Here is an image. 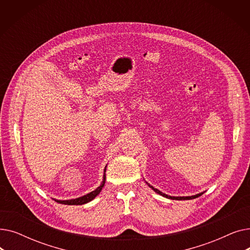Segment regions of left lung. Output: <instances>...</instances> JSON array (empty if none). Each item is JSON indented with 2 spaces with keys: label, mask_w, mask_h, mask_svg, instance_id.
Masks as SVG:
<instances>
[{
  "label": "left lung",
  "mask_w": 250,
  "mask_h": 250,
  "mask_svg": "<svg viewBox=\"0 0 250 250\" xmlns=\"http://www.w3.org/2000/svg\"><path fill=\"white\" fill-rule=\"evenodd\" d=\"M149 187H150L152 189H154V191H155V192L161 194L162 196H165V198L171 199V200H178V201H181V200H192V199H195V198H199V196H201V195L203 194V192H202V193L195 194V195H191V196H170V195H167V194H165V193L161 192L160 190H158L157 188H153V187H151L150 185H149Z\"/></svg>",
  "instance_id": "8db88e82"
}]
</instances>
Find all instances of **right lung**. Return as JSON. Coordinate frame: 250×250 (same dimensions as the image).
Instances as JSON below:
<instances>
[{
	"label": "right lung",
	"instance_id": "obj_1",
	"mask_svg": "<svg viewBox=\"0 0 250 250\" xmlns=\"http://www.w3.org/2000/svg\"><path fill=\"white\" fill-rule=\"evenodd\" d=\"M105 171H106V168L104 169V175H103V181L101 183V186L98 187L95 190L91 191L90 193L84 195V196H81V198H78V199H75V200H68V201H57L58 203L60 204H62V205H84V204H87L89 202H91L93 199H95V196L101 191L102 188L104 187V183H105Z\"/></svg>",
	"mask_w": 250,
	"mask_h": 250
}]
</instances>
